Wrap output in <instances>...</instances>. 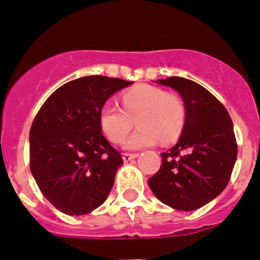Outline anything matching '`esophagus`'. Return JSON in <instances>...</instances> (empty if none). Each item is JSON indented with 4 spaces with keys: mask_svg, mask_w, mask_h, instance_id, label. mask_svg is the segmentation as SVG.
I'll return each mask as SVG.
<instances>
[{
    "mask_svg": "<svg viewBox=\"0 0 260 260\" xmlns=\"http://www.w3.org/2000/svg\"><path fill=\"white\" fill-rule=\"evenodd\" d=\"M135 157H138V153H123L122 155V158L125 162L130 161V160H133V158Z\"/></svg>",
    "mask_w": 260,
    "mask_h": 260,
    "instance_id": "1",
    "label": "esophagus"
}]
</instances>
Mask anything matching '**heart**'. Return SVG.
I'll return each mask as SVG.
<instances>
[{
	"label": "heart",
	"instance_id": "1",
	"mask_svg": "<svg viewBox=\"0 0 260 260\" xmlns=\"http://www.w3.org/2000/svg\"><path fill=\"white\" fill-rule=\"evenodd\" d=\"M122 109L114 104L103 105L99 123L103 134L112 143H121L134 127L137 132L126 141L128 150H139L161 141L172 143L180 137L187 118V109L180 95L161 87L138 84L121 95Z\"/></svg>",
	"mask_w": 260,
	"mask_h": 260
}]
</instances>
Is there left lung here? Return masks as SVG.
<instances>
[{
	"instance_id": "1",
	"label": "left lung",
	"mask_w": 260,
	"mask_h": 260,
	"mask_svg": "<svg viewBox=\"0 0 260 260\" xmlns=\"http://www.w3.org/2000/svg\"><path fill=\"white\" fill-rule=\"evenodd\" d=\"M180 92L187 109L185 127L174 147L161 153V167L148 180L158 201L194 211L226 187L237 158V141L228 110L212 93L190 79L158 80Z\"/></svg>"
}]
</instances>
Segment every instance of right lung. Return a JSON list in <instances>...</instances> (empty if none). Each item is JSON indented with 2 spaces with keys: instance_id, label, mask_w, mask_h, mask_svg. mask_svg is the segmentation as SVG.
I'll return each mask as SVG.
<instances>
[{
  "instance_id": "right-lung-1",
  "label": "right lung",
  "mask_w": 260,
  "mask_h": 260,
  "mask_svg": "<svg viewBox=\"0 0 260 260\" xmlns=\"http://www.w3.org/2000/svg\"><path fill=\"white\" fill-rule=\"evenodd\" d=\"M133 82L89 75L56 89L29 130V169L41 194L66 215L102 206L122 156L103 135L99 113L112 93Z\"/></svg>"
}]
</instances>
